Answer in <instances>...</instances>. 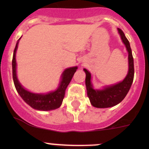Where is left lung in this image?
Segmentation results:
<instances>
[{"mask_svg":"<svg viewBox=\"0 0 149 149\" xmlns=\"http://www.w3.org/2000/svg\"><path fill=\"white\" fill-rule=\"evenodd\" d=\"M121 39L125 45L128 52V72L125 78L122 82L104 87L103 89H95L91 83V74L86 68L84 70L86 73V86L87 96L91 104L98 108H107L118 104L125 98L131 88L134 81V58L129 41L121 29L118 28Z\"/></svg>","mask_w":149,"mask_h":149,"instance_id":"1","label":"left lung"}]
</instances>
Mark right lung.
Segmentation results:
<instances>
[{
  "instance_id": "right-lung-1",
  "label": "right lung",
  "mask_w": 149,
  "mask_h": 149,
  "mask_svg": "<svg viewBox=\"0 0 149 149\" xmlns=\"http://www.w3.org/2000/svg\"><path fill=\"white\" fill-rule=\"evenodd\" d=\"M18 42L16 43V45H15L14 52H13V62H12L13 78L17 92L19 94V95L22 97V99L25 101L27 104L30 105L32 108L35 109V110L48 111V110L59 108L61 106L63 100L64 98V96H65V89L70 83L74 74L77 69V67L75 66L68 68L63 72L60 86L56 90L48 93L47 94H36V93L29 92L21 85L18 78H17L15 54H16L17 48H18Z\"/></svg>"
}]
</instances>
